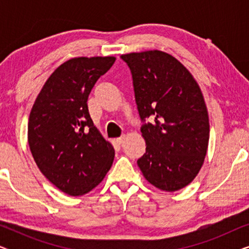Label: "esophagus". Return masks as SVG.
Instances as JSON below:
<instances>
[{"label":"esophagus","mask_w":249,"mask_h":249,"mask_svg":"<svg viewBox=\"0 0 249 249\" xmlns=\"http://www.w3.org/2000/svg\"><path fill=\"white\" fill-rule=\"evenodd\" d=\"M124 138H125V136L124 135H122L121 137H119V138H117L115 139V142H117V144H122V142H124Z\"/></svg>","instance_id":"1"}]
</instances>
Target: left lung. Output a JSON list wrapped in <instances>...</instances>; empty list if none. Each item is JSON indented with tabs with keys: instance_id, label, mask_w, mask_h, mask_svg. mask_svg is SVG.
I'll return each instance as SVG.
<instances>
[{
	"instance_id": "1",
	"label": "left lung",
	"mask_w": 249,
	"mask_h": 249,
	"mask_svg": "<svg viewBox=\"0 0 249 249\" xmlns=\"http://www.w3.org/2000/svg\"><path fill=\"white\" fill-rule=\"evenodd\" d=\"M121 59L130 69L146 142L139 169L160 189H181L202 168L209 145V114L198 84L178 60L161 51Z\"/></svg>"
}]
</instances>
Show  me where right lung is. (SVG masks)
Segmentation results:
<instances>
[{
    "instance_id": "obj_1",
    "label": "right lung",
    "mask_w": 249,
    "mask_h": 249,
    "mask_svg": "<svg viewBox=\"0 0 249 249\" xmlns=\"http://www.w3.org/2000/svg\"><path fill=\"white\" fill-rule=\"evenodd\" d=\"M115 57H76L55 69L29 115L28 142L40 172L63 193L84 195L110 170L114 149L88 112V96Z\"/></svg>"
}]
</instances>
